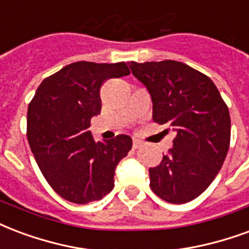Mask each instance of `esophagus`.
Here are the masks:
<instances>
[{
    "mask_svg": "<svg viewBox=\"0 0 249 249\" xmlns=\"http://www.w3.org/2000/svg\"><path fill=\"white\" fill-rule=\"evenodd\" d=\"M140 146H141V141L133 139V149H139Z\"/></svg>",
    "mask_w": 249,
    "mask_h": 249,
    "instance_id": "1",
    "label": "esophagus"
}]
</instances>
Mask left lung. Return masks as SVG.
Returning a JSON list of instances; mask_svg holds the SVG:
<instances>
[{
    "instance_id": "obj_1",
    "label": "left lung",
    "mask_w": 249,
    "mask_h": 249,
    "mask_svg": "<svg viewBox=\"0 0 249 249\" xmlns=\"http://www.w3.org/2000/svg\"><path fill=\"white\" fill-rule=\"evenodd\" d=\"M153 100V121L177 132L173 148L149 169L150 189L169 203L199 196L218 176L231 140L227 104L211 79L176 60L130 62Z\"/></svg>"
}]
</instances>
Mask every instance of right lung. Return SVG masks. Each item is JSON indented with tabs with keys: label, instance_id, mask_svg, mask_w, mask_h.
Here are the masks:
<instances>
[{
	"label": "right lung",
	"instance_id": "obj_1",
	"mask_svg": "<svg viewBox=\"0 0 249 249\" xmlns=\"http://www.w3.org/2000/svg\"><path fill=\"white\" fill-rule=\"evenodd\" d=\"M126 63L76 62L46 78L27 109V140L42 174L63 199L86 204L115 186V169L132 149L119 134L96 142L91 119L100 113V88L108 79L129 75Z\"/></svg>",
	"mask_w": 249,
	"mask_h": 249
}]
</instances>
